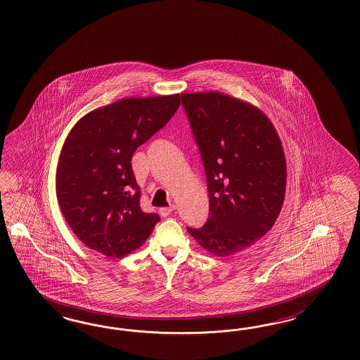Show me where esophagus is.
Here are the masks:
<instances>
[{
	"mask_svg": "<svg viewBox=\"0 0 360 360\" xmlns=\"http://www.w3.org/2000/svg\"><path fill=\"white\" fill-rule=\"evenodd\" d=\"M175 210L174 205H170L169 207H162L160 208V214L164 217V218H166V217H169L173 211Z\"/></svg>",
	"mask_w": 360,
	"mask_h": 360,
	"instance_id": "obj_1",
	"label": "esophagus"
}]
</instances>
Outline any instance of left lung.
I'll use <instances>...</instances> for the list:
<instances>
[{"label": "left lung", "mask_w": 360, "mask_h": 360, "mask_svg": "<svg viewBox=\"0 0 360 360\" xmlns=\"http://www.w3.org/2000/svg\"><path fill=\"white\" fill-rule=\"evenodd\" d=\"M207 179L210 212L188 233L223 257L272 229L283 207L286 161L272 122L251 104L219 92L182 94Z\"/></svg>", "instance_id": "1"}]
</instances>
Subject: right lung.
Here are the masks:
<instances>
[{
  "instance_id": "right-lung-1",
  "label": "right lung",
  "mask_w": 360,
  "mask_h": 360,
  "mask_svg": "<svg viewBox=\"0 0 360 360\" xmlns=\"http://www.w3.org/2000/svg\"><path fill=\"white\" fill-rule=\"evenodd\" d=\"M179 104V95L124 98L89 112L70 131L56 170V196L68 226L88 248L120 259L161 220L140 207L131 161Z\"/></svg>"
}]
</instances>
